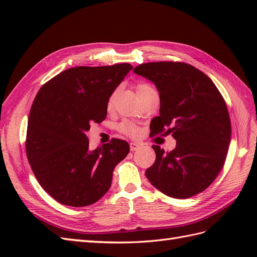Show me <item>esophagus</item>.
Returning a JSON list of instances; mask_svg holds the SVG:
<instances>
[{"label":"esophagus","mask_w":257,"mask_h":257,"mask_svg":"<svg viewBox=\"0 0 257 257\" xmlns=\"http://www.w3.org/2000/svg\"><path fill=\"white\" fill-rule=\"evenodd\" d=\"M139 147H140L139 144H137V143H132V144H130V150H132V151H136V150L139 149Z\"/></svg>","instance_id":"34e87169"}]
</instances>
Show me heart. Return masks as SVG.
Returning a JSON list of instances; mask_svg holds the SVG:
<instances>
[{
  "mask_svg": "<svg viewBox=\"0 0 257 257\" xmlns=\"http://www.w3.org/2000/svg\"><path fill=\"white\" fill-rule=\"evenodd\" d=\"M136 90H137V94L138 96L141 95H145L147 92H150V91H154L155 89L152 88V87L148 84H145V83H140L137 86H136ZM114 96H116V92H113V94L110 96L108 100V109H110L113 105V100H114ZM119 130L121 132L122 134L130 136V137H137L138 134H139V128L136 125L135 123L130 122V121H123L119 124Z\"/></svg>",
  "mask_w": 257,
  "mask_h": 257,
  "instance_id": "b5f03b06",
  "label": "heart"
}]
</instances>
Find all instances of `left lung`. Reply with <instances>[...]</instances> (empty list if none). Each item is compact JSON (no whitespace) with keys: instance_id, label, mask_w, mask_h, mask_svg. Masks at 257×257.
<instances>
[{"instance_id":"left-lung-1","label":"left lung","mask_w":257,"mask_h":257,"mask_svg":"<svg viewBox=\"0 0 257 257\" xmlns=\"http://www.w3.org/2000/svg\"><path fill=\"white\" fill-rule=\"evenodd\" d=\"M134 73L159 91L160 114L152 119V133L172 135L177 140L176 148L167 154L152 146L156 161L146 177L171 198L188 199L202 192L221 171L231 140L230 114L219 89L185 63L141 64Z\"/></svg>"}]
</instances>
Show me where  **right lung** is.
Wrapping results in <instances>:
<instances>
[{
  "label": "right lung",
  "instance_id": "right-lung-1",
  "mask_svg": "<svg viewBox=\"0 0 257 257\" xmlns=\"http://www.w3.org/2000/svg\"><path fill=\"white\" fill-rule=\"evenodd\" d=\"M130 69L128 63L68 68L37 92L26 155L38 183L59 203H95L110 188L113 168L129 154L128 143L120 139L89 150L86 133L106 118L109 98Z\"/></svg>",
  "mask_w": 257,
  "mask_h": 257
}]
</instances>
